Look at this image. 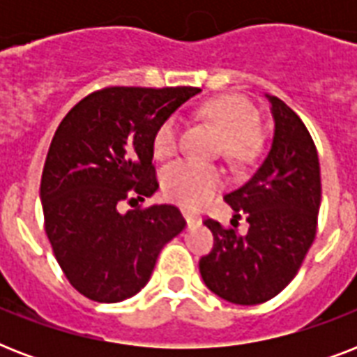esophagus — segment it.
Instances as JSON below:
<instances>
[{
    "label": "esophagus",
    "instance_id": "obj_1",
    "mask_svg": "<svg viewBox=\"0 0 357 357\" xmlns=\"http://www.w3.org/2000/svg\"><path fill=\"white\" fill-rule=\"evenodd\" d=\"M181 215H183V218H185V220H187V224H189V226H190V224L200 222V217H196L195 213L185 211V209H183V211H181Z\"/></svg>",
    "mask_w": 357,
    "mask_h": 357
}]
</instances>
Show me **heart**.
<instances>
[{
  "label": "heart",
  "instance_id": "obj_1",
  "mask_svg": "<svg viewBox=\"0 0 357 357\" xmlns=\"http://www.w3.org/2000/svg\"><path fill=\"white\" fill-rule=\"evenodd\" d=\"M204 116L211 120L226 137V151L235 159L252 153L255 135L259 131L261 116L257 109L244 98L226 96L207 103ZM179 119L168 116L153 135V153L159 159L172 157L179 148ZM224 183L222 172L213 165L183 159L170 165L162 176L165 195L179 206L200 207L206 204Z\"/></svg>",
  "mask_w": 357,
  "mask_h": 357
}]
</instances>
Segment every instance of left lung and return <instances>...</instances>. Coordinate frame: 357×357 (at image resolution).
<instances>
[{"label": "left lung", "instance_id": "left-lung-1", "mask_svg": "<svg viewBox=\"0 0 357 357\" xmlns=\"http://www.w3.org/2000/svg\"><path fill=\"white\" fill-rule=\"evenodd\" d=\"M274 139L257 172L224 196L235 211L231 226L206 218L215 244L200 259L202 280L231 304L254 305L274 298L302 266L315 241L321 207V167L315 142L293 109L268 96ZM244 216L249 231L238 234Z\"/></svg>", "mask_w": 357, "mask_h": 357}]
</instances>
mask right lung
<instances>
[{"instance_id": "add662e5", "label": "right lung", "mask_w": 357, "mask_h": 357, "mask_svg": "<svg viewBox=\"0 0 357 357\" xmlns=\"http://www.w3.org/2000/svg\"><path fill=\"white\" fill-rule=\"evenodd\" d=\"M196 86H107L59 123L40 181L44 228L55 259L83 296L113 304L150 280L162 246L185 228L176 206L135 207L157 189L155 129Z\"/></svg>"}]
</instances>
